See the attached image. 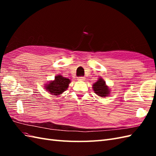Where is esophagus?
<instances>
[{
    "label": "esophagus",
    "instance_id": "esophagus-1",
    "mask_svg": "<svg viewBox=\"0 0 156 156\" xmlns=\"http://www.w3.org/2000/svg\"><path fill=\"white\" fill-rule=\"evenodd\" d=\"M85 80V78L84 77H82V76H81V77H79L78 78V81H84Z\"/></svg>",
    "mask_w": 156,
    "mask_h": 156
}]
</instances>
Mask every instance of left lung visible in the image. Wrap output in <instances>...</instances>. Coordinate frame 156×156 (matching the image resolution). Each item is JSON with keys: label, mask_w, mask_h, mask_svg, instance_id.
<instances>
[{"label": "left lung", "mask_w": 156, "mask_h": 156, "mask_svg": "<svg viewBox=\"0 0 156 156\" xmlns=\"http://www.w3.org/2000/svg\"><path fill=\"white\" fill-rule=\"evenodd\" d=\"M92 88L94 92L99 97H106L110 94V89L106 85V82L102 78H99L98 81L93 84Z\"/></svg>", "instance_id": "obj_1"}]
</instances>
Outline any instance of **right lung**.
<instances>
[{"instance_id": "1", "label": "right lung", "mask_w": 156, "mask_h": 156, "mask_svg": "<svg viewBox=\"0 0 156 156\" xmlns=\"http://www.w3.org/2000/svg\"><path fill=\"white\" fill-rule=\"evenodd\" d=\"M70 82L69 78H64L62 75H58L55 76L54 80L49 82L45 87L49 94L58 96L67 90Z\"/></svg>"}]
</instances>
